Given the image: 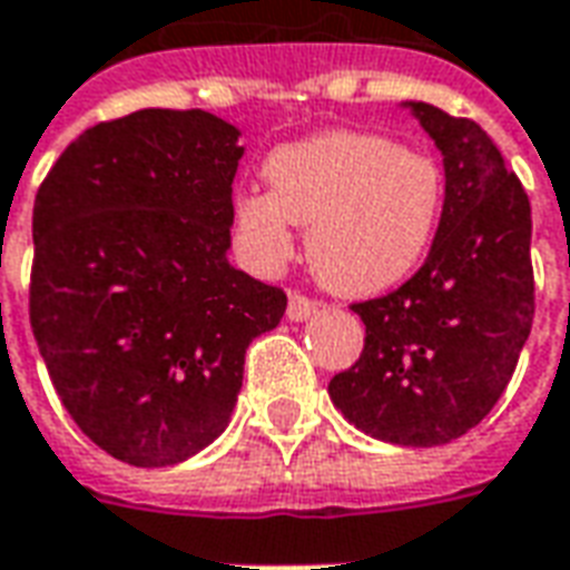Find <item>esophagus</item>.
I'll use <instances>...</instances> for the list:
<instances>
[{
  "label": "esophagus",
  "mask_w": 570,
  "mask_h": 570,
  "mask_svg": "<svg viewBox=\"0 0 570 570\" xmlns=\"http://www.w3.org/2000/svg\"><path fill=\"white\" fill-rule=\"evenodd\" d=\"M314 311H317V302H311V298L302 296V293H289V305H286V317H289V321H308Z\"/></svg>",
  "instance_id": "1"
}]
</instances>
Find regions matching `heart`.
Here are the masks:
<instances>
[{"mask_svg": "<svg viewBox=\"0 0 570 570\" xmlns=\"http://www.w3.org/2000/svg\"><path fill=\"white\" fill-rule=\"evenodd\" d=\"M268 191L235 198L244 256L277 272L308 228L314 277L338 296H382L409 281L436 237L445 200L440 164L375 134L330 130L265 158Z\"/></svg>", "mask_w": 570, "mask_h": 570, "instance_id": "b5f03b06", "label": "heart"}]
</instances>
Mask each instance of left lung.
<instances>
[{"mask_svg": "<svg viewBox=\"0 0 570 570\" xmlns=\"http://www.w3.org/2000/svg\"><path fill=\"white\" fill-rule=\"evenodd\" d=\"M400 106L442 155L440 228L412 281L354 305L366 345L330 400L375 440L430 449L476 428L513 379L534 321L531 204L476 121Z\"/></svg>", "mask_w": 570, "mask_h": 570, "instance_id": "left-lung-1", "label": "left lung"}]
</instances>
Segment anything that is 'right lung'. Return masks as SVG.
I'll return each mask as SVG.
<instances>
[{
    "label": "right lung",
    "instance_id": "add662e5",
    "mask_svg": "<svg viewBox=\"0 0 570 570\" xmlns=\"http://www.w3.org/2000/svg\"><path fill=\"white\" fill-rule=\"evenodd\" d=\"M237 140L204 109H140L69 142L36 195L32 335L72 421L125 464L207 449L249 342L284 317V293L228 262Z\"/></svg>",
    "mask_w": 570,
    "mask_h": 570
}]
</instances>
